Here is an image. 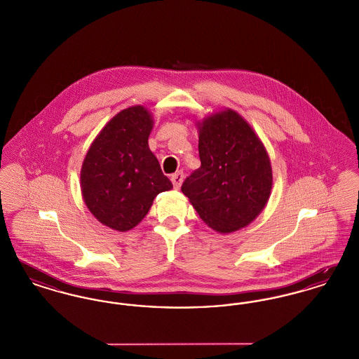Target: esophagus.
<instances>
[{"label":"esophagus","instance_id":"1","mask_svg":"<svg viewBox=\"0 0 359 359\" xmlns=\"http://www.w3.org/2000/svg\"><path fill=\"white\" fill-rule=\"evenodd\" d=\"M183 179H184L183 172H176V173H173V175H172L171 182L175 189H179V188H180L182 183H183Z\"/></svg>","mask_w":359,"mask_h":359}]
</instances>
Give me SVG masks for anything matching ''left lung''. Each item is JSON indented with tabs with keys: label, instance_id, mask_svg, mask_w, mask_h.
Wrapping results in <instances>:
<instances>
[{
	"label": "left lung",
	"instance_id": "obj_1",
	"mask_svg": "<svg viewBox=\"0 0 359 359\" xmlns=\"http://www.w3.org/2000/svg\"><path fill=\"white\" fill-rule=\"evenodd\" d=\"M201 167L182 191L203 222L218 233L248 226L272 189L268 154L249 123L227 109L199 123Z\"/></svg>",
	"mask_w": 359,
	"mask_h": 359
}]
</instances>
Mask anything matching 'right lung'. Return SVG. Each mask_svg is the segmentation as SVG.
<instances>
[{
  "label": "right lung",
  "mask_w": 359,
  "mask_h": 359,
  "mask_svg": "<svg viewBox=\"0 0 359 359\" xmlns=\"http://www.w3.org/2000/svg\"><path fill=\"white\" fill-rule=\"evenodd\" d=\"M152 128L145 107L125 109L106 123L86 154L81 171L86 205L114 230L133 229L154 198L172 188L148 145Z\"/></svg>",
  "instance_id": "1"
}]
</instances>
